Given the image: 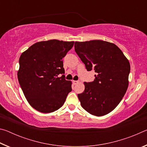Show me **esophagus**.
I'll list each match as a JSON object with an SVG mask.
<instances>
[{
  "label": "esophagus",
  "mask_w": 147,
  "mask_h": 147,
  "mask_svg": "<svg viewBox=\"0 0 147 147\" xmlns=\"http://www.w3.org/2000/svg\"><path fill=\"white\" fill-rule=\"evenodd\" d=\"M73 83L74 84V85H76V84L79 83V81L78 80H73Z\"/></svg>",
  "instance_id": "34e87169"
}]
</instances>
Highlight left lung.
I'll list each match as a JSON object with an SVG mask.
<instances>
[{
	"label": "left lung",
	"instance_id": "8db88e82",
	"mask_svg": "<svg viewBox=\"0 0 147 147\" xmlns=\"http://www.w3.org/2000/svg\"><path fill=\"white\" fill-rule=\"evenodd\" d=\"M74 50L87 70L96 73L94 81L84 82L85 90L78 94L82 107L95 116L110 113L128 89L129 61L117 46L105 41H76Z\"/></svg>",
	"mask_w": 147,
	"mask_h": 147
}]
</instances>
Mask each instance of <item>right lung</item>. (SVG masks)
Returning a JSON list of instances; mask_svg holds the SVG:
<instances>
[{
  "instance_id": "add662e5",
  "label": "right lung",
  "mask_w": 147,
  "mask_h": 147,
  "mask_svg": "<svg viewBox=\"0 0 147 147\" xmlns=\"http://www.w3.org/2000/svg\"><path fill=\"white\" fill-rule=\"evenodd\" d=\"M73 45L74 41H40L20 56L19 82L30 105L38 111L58 110L72 91V82L65 79L62 59Z\"/></svg>"
}]
</instances>
